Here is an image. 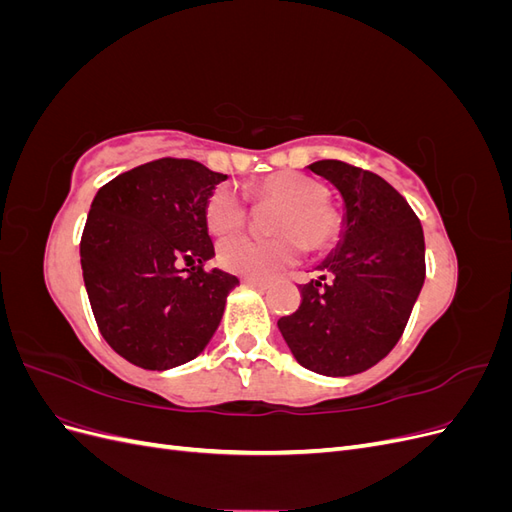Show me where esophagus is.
I'll use <instances>...</instances> for the list:
<instances>
[{"label":"esophagus","instance_id":"34e87169","mask_svg":"<svg viewBox=\"0 0 512 512\" xmlns=\"http://www.w3.org/2000/svg\"><path fill=\"white\" fill-rule=\"evenodd\" d=\"M243 282L254 286V288H260V290H267L271 286L269 280H260V277H243Z\"/></svg>","mask_w":512,"mask_h":512}]
</instances>
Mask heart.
I'll return each mask as SVG.
<instances>
[{
	"label": "heart",
	"instance_id": "1",
	"mask_svg": "<svg viewBox=\"0 0 512 512\" xmlns=\"http://www.w3.org/2000/svg\"><path fill=\"white\" fill-rule=\"evenodd\" d=\"M256 205H277L269 218L273 235L237 232L220 241L218 262L245 277H271L294 265L303 254L327 252L342 235V215L329 203L327 185L297 170L269 175L247 190ZM247 203L235 185L220 183L205 200V224L215 235L239 228Z\"/></svg>",
	"mask_w": 512,
	"mask_h": 512
}]
</instances>
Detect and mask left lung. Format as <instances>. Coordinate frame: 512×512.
I'll use <instances>...</instances> for the list:
<instances>
[{"mask_svg": "<svg viewBox=\"0 0 512 512\" xmlns=\"http://www.w3.org/2000/svg\"><path fill=\"white\" fill-rule=\"evenodd\" d=\"M344 196V235L303 284L301 305L277 320L294 359L324 376H352L389 354L425 282L421 220L391 183L342 160L309 164Z\"/></svg>", "mask_w": 512, "mask_h": 512, "instance_id": "1", "label": "left lung"}]
</instances>
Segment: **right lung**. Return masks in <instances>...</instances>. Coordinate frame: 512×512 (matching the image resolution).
I'll return each instance as SVG.
<instances>
[{"label": "right lung", "mask_w": 512, "mask_h": 512, "mask_svg": "<svg viewBox=\"0 0 512 512\" xmlns=\"http://www.w3.org/2000/svg\"><path fill=\"white\" fill-rule=\"evenodd\" d=\"M226 175L160 158L98 190L81 237V267L102 337L143 369H170L205 350L235 275L205 269L215 254L205 200Z\"/></svg>", "instance_id": "right-lung-1"}]
</instances>
